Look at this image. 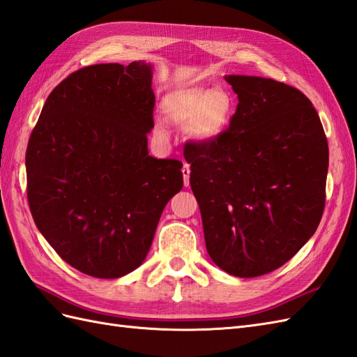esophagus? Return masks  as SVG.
<instances>
[{
	"label": "esophagus",
	"instance_id": "34e87169",
	"mask_svg": "<svg viewBox=\"0 0 357 357\" xmlns=\"http://www.w3.org/2000/svg\"><path fill=\"white\" fill-rule=\"evenodd\" d=\"M190 164H184V166H182V176H184V185L185 187H188L190 185Z\"/></svg>",
	"mask_w": 357,
	"mask_h": 357
}]
</instances>
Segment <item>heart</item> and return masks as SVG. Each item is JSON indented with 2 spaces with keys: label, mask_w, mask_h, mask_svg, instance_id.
Returning <instances> with one entry per match:
<instances>
[{
  "label": "heart",
  "mask_w": 357,
  "mask_h": 357,
  "mask_svg": "<svg viewBox=\"0 0 357 357\" xmlns=\"http://www.w3.org/2000/svg\"><path fill=\"white\" fill-rule=\"evenodd\" d=\"M161 107L167 121L188 125L190 134L204 143L220 139L235 113L234 100L226 91L205 87L173 90L164 96Z\"/></svg>",
  "instance_id": "b5f03b06"
}]
</instances>
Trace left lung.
<instances>
[{"instance_id":"1","label":"left lung","mask_w":357,"mask_h":357,"mask_svg":"<svg viewBox=\"0 0 357 357\" xmlns=\"http://www.w3.org/2000/svg\"><path fill=\"white\" fill-rule=\"evenodd\" d=\"M238 105L226 132L184 151L215 266L236 278L282 267L317 231L328 146L312 102L296 87L227 75Z\"/></svg>"}]
</instances>
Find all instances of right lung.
Here are the masks:
<instances>
[{
    "mask_svg": "<svg viewBox=\"0 0 357 357\" xmlns=\"http://www.w3.org/2000/svg\"><path fill=\"white\" fill-rule=\"evenodd\" d=\"M152 66L104 63L54 89L25 153L33 220L69 266L116 279L142 266L182 162L148 152Z\"/></svg>",
    "mask_w": 357,
    "mask_h": 357,
    "instance_id": "1",
    "label": "right lung"
}]
</instances>
